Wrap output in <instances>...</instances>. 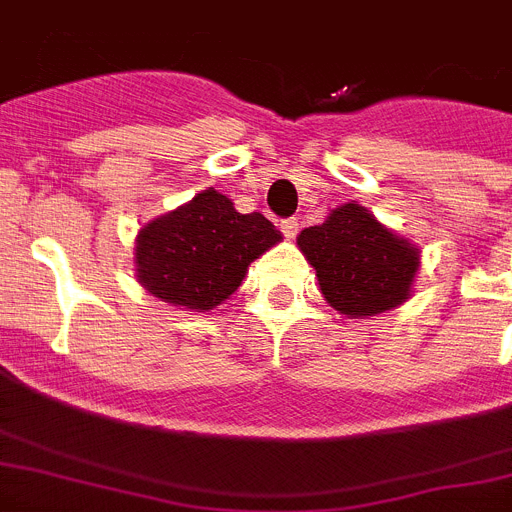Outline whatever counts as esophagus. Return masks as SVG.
<instances>
[{"instance_id":"obj_1","label":"esophagus","mask_w":512,"mask_h":512,"mask_svg":"<svg viewBox=\"0 0 512 512\" xmlns=\"http://www.w3.org/2000/svg\"><path fill=\"white\" fill-rule=\"evenodd\" d=\"M280 232H283L288 239L296 237V234H298V219H296V216H290V219H283V222H280Z\"/></svg>"}]
</instances>
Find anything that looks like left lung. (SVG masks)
Here are the masks:
<instances>
[{
	"label": "left lung",
	"instance_id": "left-lung-1",
	"mask_svg": "<svg viewBox=\"0 0 512 512\" xmlns=\"http://www.w3.org/2000/svg\"><path fill=\"white\" fill-rule=\"evenodd\" d=\"M321 293L347 316H375L408 298L418 252L359 204H344L319 227L298 234Z\"/></svg>",
	"mask_w": 512,
	"mask_h": 512
}]
</instances>
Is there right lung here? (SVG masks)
I'll use <instances>...</instances> for the list:
<instances>
[{
  "instance_id": "1",
  "label": "right lung",
  "mask_w": 512,
  "mask_h": 512,
  "mask_svg": "<svg viewBox=\"0 0 512 512\" xmlns=\"http://www.w3.org/2000/svg\"><path fill=\"white\" fill-rule=\"evenodd\" d=\"M275 242L280 232L265 216L239 214L227 196L204 191L142 229L137 278L165 303L209 311L232 296L247 265Z\"/></svg>"
}]
</instances>
